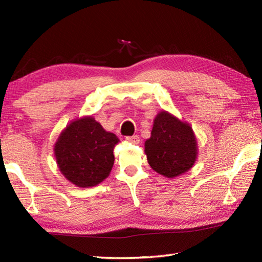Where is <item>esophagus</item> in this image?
I'll return each mask as SVG.
<instances>
[{
    "mask_svg": "<svg viewBox=\"0 0 262 262\" xmlns=\"http://www.w3.org/2000/svg\"><path fill=\"white\" fill-rule=\"evenodd\" d=\"M126 140H127V142H129V143H132V144H138L141 142V140H140V137H138L137 135H133V136H128V137H126Z\"/></svg>",
    "mask_w": 262,
    "mask_h": 262,
    "instance_id": "34e87169",
    "label": "esophagus"
}]
</instances>
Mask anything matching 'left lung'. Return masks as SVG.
I'll return each instance as SVG.
<instances>
[{
  "instance_id": "obj_1",
  "label": "left lung",
  "mask_w": 262,
  "mask_h": 262,
  "mask_svg": "<svg viewBox=\"0 0 262 262\" xmlns=\"http://www.w3.org/2000/svg\"><path fill=\"white\" fill-rule=\"evenodd\" d=\"M147 161L154 171L168 178L179 176L193 165L197 143L191 127L162 111L154 120L145 142Z\"/></svg>"
}]
</instances>
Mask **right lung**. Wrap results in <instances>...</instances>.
Returning a JSON list of instances; mask_svg holds the SVG:
<instances>
[{"label":"right lung","mask_w":262,"mask_h":262,"mask_svg":"<svg viewBox=\"0 0 262 262\" xmlns=\"http://www.w3.org/2000/svg\"><path fill=\"white\" fill-rule=\"evenodd\" d=\"M119 142L92 117H85L65 128L55 145V157L66 179L77 187H92L109 176Z\"/></svg>","instance_id":"add662e5"}]
</instances>
